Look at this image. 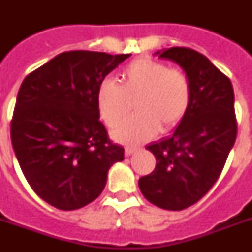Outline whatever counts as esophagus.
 Instances as JSON below:
<instances>
[{
	"label": "esophagus",
	"mask_w": 252,
	"mask_h": 252,
	"mask_svg": "<svg viewBox=\"0 0 252 252\" xmlns=\"http://www.w3.org/2000/svg\"><path fill=\"white\" fill-rule=\"evenodd\" d=\"M137 152V149L136 148H129V146H126V150H124V153H126V157H129V156H132L133 153H136Z\"/></svg>",
	"instance_id": "1"
}]
</instances>
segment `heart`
Returning <instances> with one entry per match:
<instances>
[{"label": "heart", "mask_w": 252, "mask_h": 252, "mask_svg": "<svg viewBox=\"0 0 252 252\" xmlns=\"http://www.w3.org/2000/svg\"><path fill=\"white\" fill-rule=\"evenodd\" d=\"M134 99L137 114L124 119L111 132L122 144H141L159 129L175 128L191 106L192 85L182 69H171L150 57H140L126 65L120 85L104 78L96 89V110L108 126H115Z\"/></svg>", "instance_id": "b5f03b06"}]
</instances>
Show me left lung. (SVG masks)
Returning <instances> with one entry per match:
<instances>
[{"mask_svg": "<svg viewBox=\"0 0 252 252\" xmlns=\"http://www.w3.org/2000/svg\"><path fill=\"white\" fill-rule=\"evenodd\" d=\"M156 55L183 69L191 80L192 99L171 136L146 146L156 168L140 178L138 187L154 205L182 211L213 187L234 146V90L230 80L193 49L172 47Z\"/></svg>", "mask_w": 252, "mask_h": 252, "instance_id": "left-lung-1", "label": "left lung"}]
</instances>
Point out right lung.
Segmentation results:
<instances>
[{
    "mask_svg": "<svg viewBox=\"0 0 252 252\" xmlns=\"http://www.w3.org/2000/svg\"><path fill=\"white\" fill-rule=\"evenodd\" d=\"M126 55L70 51L26 77L11 120V144L26 180L63 211L94 201L124 149L99 122L96 89Z\"/></svg>",
    "mask_w": 252,
    "mask_h": 252,
    "instance_id": "1",
    "label": "right lung"
}]
</instances>
